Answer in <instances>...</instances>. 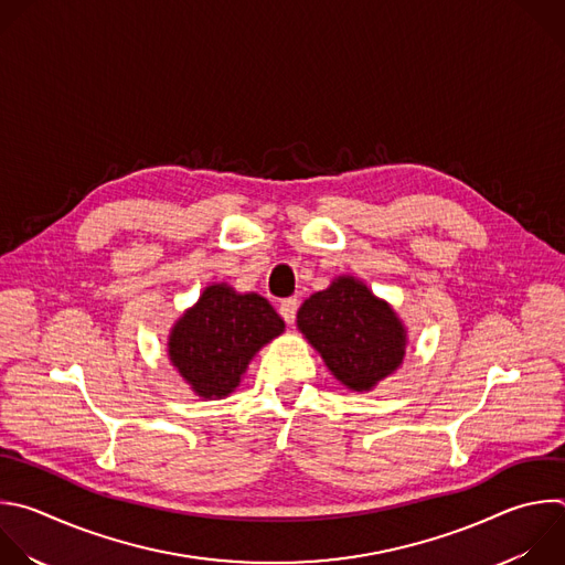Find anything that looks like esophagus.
Segmentation results:
<instances>
[{"mask_svg": "<svg viewBox=\"0 0 565 565\" xmlns=\"http://www.w3.org/2000/svg\"><path fill=\"white\" fill-rule=\"evenodd\" d=\"M297 310H299V301H297L295 297H290V299H286V301L279 303V315H281V319H284L288 326L295 323Z\"/></svg>", "mask_w": 565, "mask_h": 565, "instance_id": "34e87169", "label": "esophagus"}]
</instances>
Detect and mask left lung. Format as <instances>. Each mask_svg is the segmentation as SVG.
<instances>
[{
    "label": "left lung",
    "mask_w": 565,
    "mask_h": 565,
    "mask_svg": "<svg viewBox=\"0 0 565 565\" xmlns=\"http://www.w3.org/2000/svg\"><path fill=\"white\" fill-rule=\"evenodd\" d=\"M297 326L334 377L356 393L388 377L406 354V330L393 308L352 277L306 299Z\"/></svg>",
    "instance_id": "1"
}]
</instances>
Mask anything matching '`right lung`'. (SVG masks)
<instances>
[{"mask_svg": "<svg viewBox=\"0 0 565 565\" xmlns=\"http://www.w3.org/2000/svg\"><path fill=\"white\" fill-rule=\"evenodd\" d=\"M281 332L284 321L264 297L215 284L177 321L168 354L200 397L222 399L239 386L253 354Z\"/></svg>", "mask_w": 565, "mask_h": 565, "instance_id": "right-lung-1", "label": "right lung"}]
</instances>
